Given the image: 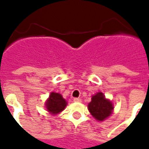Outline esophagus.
<instances>
[{
  "mask_svg": "<svg viewBox=\"0 0 149 149\" xmlns=\"http://www.w3.org/2000/svg\"><path fill=\"white\" fill-rule=\"evenodd\" d=\"M73 100H74L75 102H81V98H74V99H73Z\"/></svg>",
  "mask_w": 149,
  "mask_h": 149,
  "instance_id": "1",
  "label": "esophagus"
}]
</instances>
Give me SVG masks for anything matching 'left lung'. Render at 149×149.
<instances>
[{
  "instance_id": "obj_1",
  "label": "left lung",
  "mask_w": 149,
  "mask_h": 149,
  "mask_svg": "<svg viewBox=\"0 0 149 149\" xmlns=\"http://www.w3.org/2000/svg\"><path fill=\"white\" fill-rule=\"evenodd\" d=\"M88 107L93 116L100 121L109 117L113 109L112 104L105 99L102 93H97L94 95Z\"/></svg>"
}]
</instances>
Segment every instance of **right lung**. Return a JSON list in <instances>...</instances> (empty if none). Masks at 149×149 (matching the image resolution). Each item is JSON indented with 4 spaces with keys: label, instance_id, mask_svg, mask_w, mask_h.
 <instances>
[{
    "label": "right lung",
    "instance_id": "obj_1",
    "mask_svg": "<svg viewBox=\"0 0 149 149\" xmlns=\"http://www.w3.org/2000/svg\"><path fill=\"white\" fill-rule=\"evenodd\" d=\"M66 100L62 97L61 94L52 93L49 96L48 101L46 102V109L52 114H56L65 109L66 106Z\"/></svg>",
    "mask_w": 149,
    "mask_h": 149
}]
</instances>
